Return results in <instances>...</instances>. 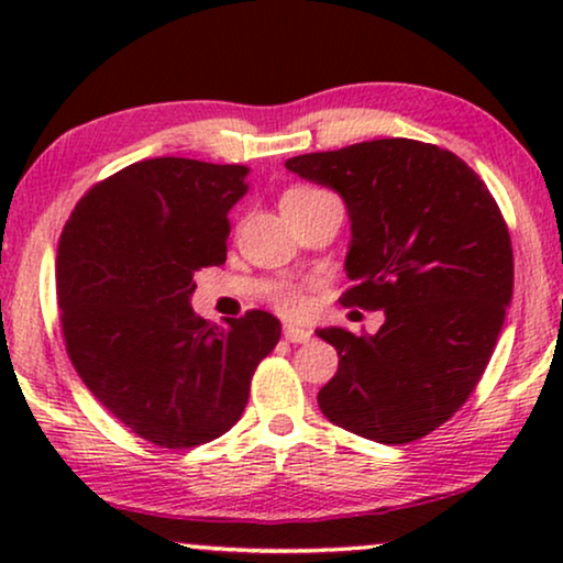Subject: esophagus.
Masks as SVG:
<instances>
[{"label":"esophagus","mask_w":563,"mask_h":563,"mask_svg":"<svg viewBox=\"0 0 563 563\" xmlns=\"http://www.w3.org/2000/svg\"><path fill=\"white\" fill-rule=\"evenodd\" d=\"M310 330L307 328H302V325H291V322H287V325H284V338H287L289 343H307L310 341Z\"/></svg>","instance_id":"obj_1"}]
</instances>
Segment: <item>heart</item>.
<instances>
[{"instance_id":"obj_1","label":"heart","mask_w":563,"mask_h":563,"mask_svg":"<svg viewBox=\"0 0 563 563\" xmlns=\"http://www.w3.org/2000/svg\"><path fill=\"white\" fill-rule=\"evenodd\" d=\"M318 195H325V191L312 189V187H291V189L284 191L282 205L302 202V199H312V197H318ZM276 302H279V307H282L284 312L295 314V312H302L305 295L297 287H282L279 291H276Z\"/></svg>"}]
</instances>
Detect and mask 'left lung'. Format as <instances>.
I'll use <instances>...</instances> for the list:
<instances>
[{
	"label": "left lung",
	"instance_id": "1",
	"mask_svg": "<svg viewBox=\"0 0 563 563\" xmlns=\"http://www.w3.org/2000/svg\"><path fill=\"white\" fill-rule=\"evenodd\" d=\"M333 189L351 220L341 302L384 310L374 335L320 328L338 372L322 415L399 445L443 426L487 368L512 299L510 233L484 181L451 151L384 137L289 158Z\"/></svg>",
	"mask_w": 563,
	"mask_h": 563
}]
</instances>
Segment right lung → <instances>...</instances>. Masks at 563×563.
<instances>
[{
	"label": "right lung",
	"mask_w": 563,
	"mask_h": 563,
	"mask_svg": "<svg viewBox=\"0 0 563 563\" xmlns=\"http://www.w3.org/2000/svg\"><path fill=\"white\" fill-rule=\"evenodd\" d=\"M249 168L151 158L91 187L58 243L68 356L91 395L145 441L195 449L228 433L282 322L251 310L228 325L191 310L195 276L225 264L228 212Z\"/></svg>",
	"instance_id": "1"
}]
</instances>
